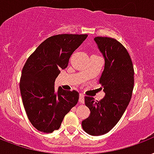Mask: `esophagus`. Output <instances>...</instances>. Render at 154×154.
<instances>
[{"label":"esophagus","instance_id":"obj_1","mask_svg":"<svg viewBox=\"0 0 154 154\" xmlns=\"http://www.w3.org/2000/svg\"><path fill=\"white\" fill-rule=\"evenodd\" d=\"M79 102H80L81 103H84V102H85L84 95H83L82 94H80V95H79Z\"/></svg>","mask_w":154,"mask_h":154}]
</instances>
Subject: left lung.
Instances as JSON below:
<instances>
[{
  "instance_id": "left-lung-1",
  "label": "left lung",
  "mask_w": 154,
  "mask_h": 154,
  "mask_svg": "<svg viewBox=\"0 0 154 154\" xmlns=\"http://www.w3.org/2000/svg\"><path fill=\"white\" fill-rule=\"evenodd\" d=\"M94 40L105 61L100 78L105 95L100 101L85 97L91 114L82 126L89 135H101L113 128L129 104L134 88V68L129 53L117 40L103 36Z\"/></svg>"
}]
</instances>
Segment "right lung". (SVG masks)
<instances>
[{
  "mask_svg": "<svg viewBox=\"0 0 154 154\" xmlns=\"http://www.w3.org/2000/svg\"><path fill=\"white\" fill-rule=\"evenodd\" d=\"M87 36L60 34L51 36L25 63L19 83L23 103L30 122L40 131L51 133L59 129L64 116L78 102L77 91H68L59 87L56 91L54 82Z\"/></svg>",
  "mask_w": 154,
  "mask_h": 154,
  "instance_id": "right-lung-1",
  "label": "right lung"
}]
</instances>
